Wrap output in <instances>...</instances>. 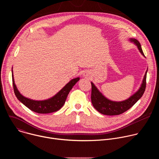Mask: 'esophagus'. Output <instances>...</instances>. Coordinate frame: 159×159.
<instances>
[{"label":"esophagus","instance_id":"1","mask_svg":"<svg viewBox=\"0 0 159 159\" xmlns=\"http://www.w3.org/2000/svg\"><path fill=\"white\" fill-rule=\"evenodd\" d=\"M83 77H84L85 78H89V72H84V74H83Z\"/></svg>","mask_w":159,"mask_h":159}]
</instances>
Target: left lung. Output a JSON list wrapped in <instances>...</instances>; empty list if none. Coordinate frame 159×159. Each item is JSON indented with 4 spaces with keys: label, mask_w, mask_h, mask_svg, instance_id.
<instances>
[{
    "label": "left lung",
    "mask_w": 159,
    "mask_h": 159,
    "mask_svg": "<svg viewBox=\"0 0 159 159\" xmlns=\"http://www.w3.org/2000/svg\"><path fill=\"white\" fill-rule=\"evenodd\" d=\"M129 40L137 47L141 54L145 57L139 41L134 38H129ZM147 71L148 69L145 72L139 89L129 98L122 101H112L108 99L102 95L93 82H91V101L94 107L101 114L108 116L119 115L128 110L142 98L145 92Z\"/></svg>",
    "instance_id": "left-lung-1"
}]
</instances>
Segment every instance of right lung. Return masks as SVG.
<instances>
[{
    "label": "right lung",
    "mask_w": 159,
    "mask_h": 159,
    "mask_svg": "<svg viewBox=\"0 0 159 159\" xmlns=\"http://www.w3.org/2000/svg\"><path fill=\"white\" fill-rule=\"evenodd\" d=\"M12 84L14 91L17 99L28 107L30 110L39 113V114H47V113L53 112L58 111L65 104L68 94L75 84L80 80L79 77L72 79L67 83L60 91L54 96L46 100L36 101L29 99L22 96L18 90L14 79L13 72L12 70Z\"/></svg>",
    "instance_id": "1"
}]
</instances>
